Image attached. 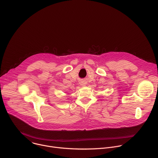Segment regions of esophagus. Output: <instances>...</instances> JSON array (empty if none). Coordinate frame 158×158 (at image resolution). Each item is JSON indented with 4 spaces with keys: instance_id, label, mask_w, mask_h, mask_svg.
Returning <instances> with one entry per match:
<instances>
[{
    "instance_id": "obj_1",
    "label": "esophagus",
    "mask_w": 158,
    "mask_h": 158,
    "mask_svg": "<svg viewBox=\"0 0 158 158\" xmlns=\"http://www.w3.org/2000/svg\"><path fill=\"white\" fill-rule=\"evenodd\" d=\"M80 85H81V86H85V82H81Z\"/></svg>"
}]
</instances>
